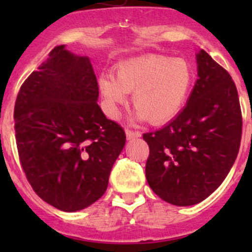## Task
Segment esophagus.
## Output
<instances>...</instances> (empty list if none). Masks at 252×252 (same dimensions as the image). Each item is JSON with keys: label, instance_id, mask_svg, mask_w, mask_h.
Returning <instances> with one entry per match:
<instances>
[{"label": "esophagus", "instance_id": "34e87169", "mask_svg": "<svg viewBox=\"0 0 252 252\" xmlns=\"http://www.w3.org/2000/svg\"><path fill=\"white\" fill-rule=\"evenodd\" d=\"M126 139H128V140H131V139L140 138L141 134H140V131L130 130V129H126Z\"/></svg>", "mask_w": 252, "mask_h": 252}]
</instances>
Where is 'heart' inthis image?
Here are the masks:
<instances>
[{"label": "heart", "instance_id": "obj_1", "mask_svg": "<svg viewBox=\"0 0 252 252\" xmlns=\"http://www.w3.org/2000/svg\"><path fill=\"white\" fill-rule=\"evenodd\" d=\"M194 72L184 58L164 55H149L121 63L116 78L102 74L100 91L105 110L111 118H117L119 106L126 102L133 93L135 118H146L150 123H163L173 118L184 105Z\"/></svg>", "mask_w": 252, "mask_h": 252}]
</instances>
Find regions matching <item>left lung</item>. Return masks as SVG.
<instances>
[{"label":"left lung","mask_w":252,"mask_h":252,"mask_svg":"<svg viewBox=\"0 0 252 252\" xmlns=\"http://www.w3.org/2000/svg\"><path fill=\"white\" fill-rule=\"evenodd\" d=\"M188 103L167 126L142 135L150 147L146 179L175 206L204 201L225 179L241 140L240 103L229 73L204 50Z\"/></svg>","instance_id":"1"}]
</instances>
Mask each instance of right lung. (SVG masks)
Listing matches in <instances>:
<instances>
[{
    "label": "right lung",
    "mask_w": 252,
    "mask_h": 252,
    "mask_svg": "<svg viewBox=\"0 0 252 252\" xmlns=\"http://www.w3.org/2000/svg\"><path fill=\"white\" fill-rule=\"evenodd\" d=\"M90 60L56 46L20 86L14 129L20 164L34 191L75 212L97 201L126 133L97 105Z\"/></svg>",
    "instance_id": "right-lung-1"
}]
</instances>
